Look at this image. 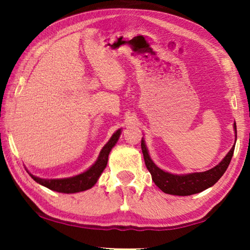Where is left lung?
Wrapping results in <instances>:
<instances>
[{
  "instance_id": "obj_1",
  "label": "left lung",
  "mask_w": 250,
  "mask_h": 250,
  "mask_svg": "<svg viewBox=\"0 0 250 250\" xmlns=\"http://www.w3.org/2000/svg\"><path fill=\"white\" fill-rule=\"evenodd\" d=\"M234 131H235V143L237 139V130L236 124L234 122ZM141 149L145 158L146 167L152 175V180L155 185L161 191L171 194V195L179 196H188L193 194L200 193L205 191L206 188L213 186L216 182L221 179L224 173L229 166L230 160L234 154L235 145L232 146L229 152L225 155L221 162L216 167L210 168L205 172H196V173H188V174H172L167 171H163L162 168L155 166V163L151 160L149 151L146 149L145 140H141Z\"/></svg>"
}]
</instances>
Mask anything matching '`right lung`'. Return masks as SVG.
Segmentation results:
<instances>
[{
  "mask_svg": "<svg viewBox=\"0 0 250 250\" xmlns=\"http://www.w3.org/2000/svg\"><path fill=\"white\" fill-rule=\"evenodd\" d=\"M120 134L121 129L117 130L116 132L112 134V137L110 138V140L105 143L104 146L101 149L96 162L92 164L87 171L80 173L78 175L65 177V179H42V177L33 175L31 173H29V175H31L32 179L37 182L39 184L58 193L73 194L89 189L97 183L101 173L104 172L105 167H107L110 151H111L112 147L116 146V143L119 140Z\"/></svg>",
  "mask_w": 250,
  "mask_h": 250,
  "instance_id": "add662e5",
  "label": "right lung"
}]
</instances>
